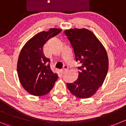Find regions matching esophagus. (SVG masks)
<instances>
[{"instance_id":"esophagus-1","label":"esophagus","mask_w":126,"mask_h":126,"mask_svg":"<svg viewBox=\"0 0 126 126\" xmlns=\"http://www.w3.org/2000/svg\"><path fill=\"white\" fill-rule=\"evenodd\" d=\"M68 66L64 65V66H63V70H62V73H63L65 72V71H66V70H68Z\"/></svg>"}]
</instances>
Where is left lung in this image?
Instances as JSON below:
<instances>
[{
	"label": "left lung",
	"mask_w": 126,
	"mask_h": 126,
	"mask_svg": "<svg viewBox=\"0 0 126 126\" xmlns=\"http://www.w3.org/2000/svg\"><path fill=\"white\" fill-rule=\"evenodd\" d=\"M64 34L73 49L79 75L74 83H67L71 93L77 97L93 96L104 81L109 66L107 52L94 34L86 29L66 30Z\"/></svg>",
	"instance_id": "8db88e82"
}]
</instances>
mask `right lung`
Returning <instances> with one entry per match:
<instances>
[{"instance_id": "1", "label": "right lung", "mask_w": 126, "mask_h": 126, "mask_svg": "<svg viewBox=\"0 0 126 126\" xmlns=\"http://www.w3.org/2000/svg\"><path fill=\"white\" fill-rule=\"evenodd\" d=\"M62 29H50L36 34L25 44L19 54L17 73L20 82L26 91L33 96H43L53 88L57 74L50 69V60L45 56L43 47L50 38Z\"/></svg>"}]
</instances>
